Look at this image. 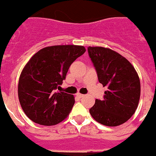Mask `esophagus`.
Returning a JSON list of instances; mask_svg holds the SVG:
<instances>
[{
	"mask_svg": "<svg viewBox=\"0 0 156 156\" xmlns=\"http://www.w3.org/2000/svg\"><path fill=\"white\" fill-rule=\"evenodd\" d=\"M76 96L78 98H82L83 96V94H80V93H77Z\"/></svg>",
	"mask_w": 156,
	"mask_h": 156,
	"instance_id": "1",
	"label": "esophagus"
}]
</instances>
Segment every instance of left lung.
Listing matches in <instances>:
<instances>
[{
  "label": "left lung",
  "mask_w": 156,
  "mask_h": 156,
  "mask_svg": "<svg viewBox=\"0 0 156 156\" xmlns=\"http://www.w3.org/2000/svg\"><path fill=\"white\" fill-rule=\"evenodd\" d=\"M87 51L98 81L108 87L102 100H95L90 115L105 126L122 124L138 105L140 84L137 72L127 59L109 48L89 47Z\"/></svg>",
  "instance_id": "left-lung-1"
}]
</instances>
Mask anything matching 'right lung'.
Returning <instances> with one entry per match:
<instances>
[{
	"instance_id": "1",
	"label": "right lung",
	"mask_w": 156,
	"mask_h": 156,
	"mask_svg": "<svg viewBox=\"0 0 156 156\" xmlns=\"http://www.w3.org/2000/svg\"><path fill=\"white\" fill-rule=\"evenodd\" d=\"M85 51L83 46L55 45L43 48L30 59L19 77L18 94L22 108L33 122L53 126L68 116L74 96L55 90L72 63Z\"/></svg>"
}]
</instances>
